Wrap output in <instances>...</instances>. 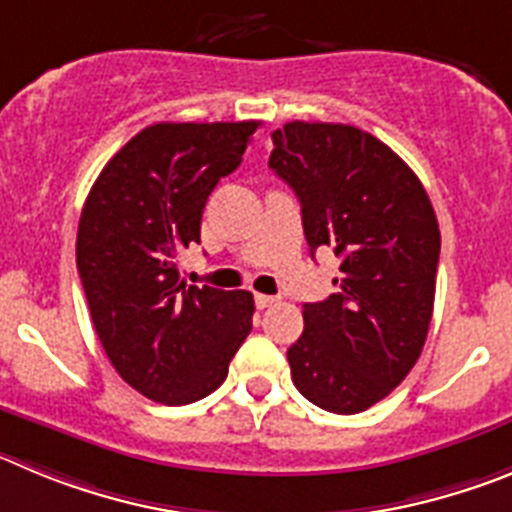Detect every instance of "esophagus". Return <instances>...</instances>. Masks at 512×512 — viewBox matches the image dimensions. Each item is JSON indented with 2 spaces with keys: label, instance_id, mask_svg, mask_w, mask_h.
<instances>
[{
  "label": "esophagus",
  "instance_id": "esophagus-1",
  "mask_svg": "<svg viewBox=\"0 0 512 512\" xmlns=\"http://www.w3.org/2000/svg\"><path fill=\"white\" fill-rule=\"evenodd\" d=\"M278 303V298L275 296H265V293H255V306L257 308H270Z\"/></svg>",
  "mask_w": 512,
  "mask_h": 512
}]
</instances>
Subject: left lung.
Listing matches in <instances>:
<instances>
[{
  "label": "left lung",
  "mask_w": 512,
  "mask_h": 512,
  "mask_svg": "<svg viewBox=\"0 0 512 512\" xmlns=\"http://www.w3.org/2000/svg\"><path fill=\"white\" fill-rule=\"evenodd\" d=\"M273 145L270 168L301 201L311 255L329 247L342 260L339 290L303 303L290 375L324 411L362 413L421 357L441 250L434 206L416 173L357 127L288 122Z\"/></svg>",
  "instance_id": "1"
}]
</instances>
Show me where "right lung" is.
<instances>
[{
  "mask_svg": "<svg viewBox=\"0 0 512 512\" xmlns=\"http://www.w3.org/2000/svg\"><path fill=\"white\" fill-rule=\"evenodd\" d=\"M257 124H150L104 165L81 211L76 265L99 342L155 403L214 393L252 329L250 290L186 285L176 257L201 242L206 199Z\"/></svg>",
  "mask_w": 512,
  "mask_h": 512,
  "instance_id": "add662e5",
  "label": "right lung"
}]
</instances>
